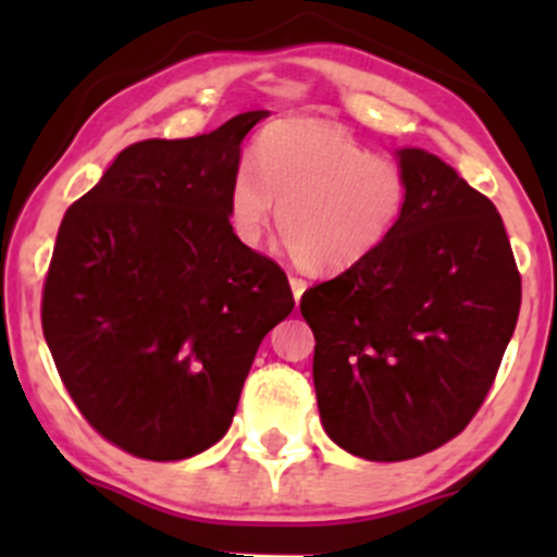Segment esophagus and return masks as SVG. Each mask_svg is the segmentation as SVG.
I'll return each instance as SVG.
<instances>
[{
	"label": "esophagus",
	"mask_w": 557,
	"mask_h": 557,
	"mask_svg": "<svg viewBox=\"0 0 557 557\" xmlns=\"http://www.w3.org/2000/svg\"><path fill=\"white\" fill-rule=\"evenodd\" d=\"M290 283V290H294V299H296V305H299L301 301V296H305V290H307V283L301 277H290L288 280Z\"/></svg>",
	"instance_id": "1"
}]
</instances>
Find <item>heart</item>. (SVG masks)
I'll list each match as a JSON object with an SVG mask.
<instances>
[{
	"label": "heart",
	"instance_id": "b5f03b06",
	"mask_svg": "<svg viewBox=\"0 0 557 557\" xmlns=\"http://www.w3.org/2000/svg\"><path fill=\"white\" fill-rule=\"evenodd\" d=\"M407 201V174L396 161L339 128L296 117L261 134L256 166L243 161L234 170L226 215L239 243L261 247L277 212L294 261L307 272L339 274L396 232Z\"/></svg>",
	"mask_w": 557,
	"mask_h": 557
}]
</instances>
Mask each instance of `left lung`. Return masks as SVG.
Here are the masks:
<instances>
[{"label": "left lung", "instance_id": "1", "mask_svg": "<svg viewBox=\"0 0 557 557\" xmlns=\"http://www.w3.org/2000/svg\"><path fill=\"white\" fill-rule=\"evenodd\" d=\"M396 159L409 183L396 232L301 296L325 434L387 463L469 425L520 312L518 263L493 201L429 150Z\"/></svg>", "mask_w": 557, "mask_h": 557}]
</instances>
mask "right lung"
Returning <instances> with one entry per match:
<instances>
[{"label": "right lung", "instance_id": "add662e5", "mask_svg": "<svg viewBox=\"0 0 557 557\" xmlns=\"http://www.w3.org/2000/svg\"><path fill=\"white\" fill-rule=\"evenodd\" d=\"M267 110L115 156L66 210L42 334L83 418L121 450L183 460L223 440L288 277L232 234L226 194Z\"/></svg>", "mask_w": 557, "mask_h": 557}]
</instances>
